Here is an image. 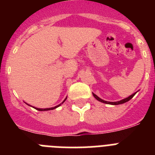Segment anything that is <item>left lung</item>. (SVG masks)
Returning <instances> with one entry per match:
<instances>
[{"label":"left lung","mask_w":155,"mask_h":155,"mask_svg":"<svg viewBox=\"0 0 155 155\" xmlns=\"http://www.w3.org/2000/svg\"><path fill=\"white\" fill-rule=\"evenodd\" d=\"M137 92L134 93V94H131L130 96L127 97V98H124V99H123V100H120V101H118V102H107V101H105V100H102V98H100L99 97L97 96L96 94H94V93H93V96H94V98H96V99L98 100V101H99V102H103V103L109 104V105H120V104L125 103V102H128V101H130V100L131 98H132L133 97H134V95H135V94H136Z\"/></svg>","instance_id":"1"}]
</instances>
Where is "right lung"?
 <instances>
[{"label": "right lung", "instance_id": "1", "mask_svg": "<svg viewBox=\"0 0 155 155\" xmlns=\"http://www.w3.org/2000/svg\"><path fill=\"white\" fill-rule=\"evenodd\" d=\"M66 99H67V98H66L64 100V102H63L62 103H61V104H60V105H57V106H55V107H52V108H47V109H39V108H35V107H33V108H34V109H36V110H39V111H48V110H53V109H56V108L59 107V106H60V105H61V104H63V103H64V102H65V101H66Z\"/></svg>", "mask_w": 155, "mask_h": 155}]
</instances>
